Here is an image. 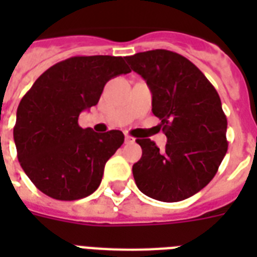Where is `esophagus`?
<instances>
[{
  "mask_svg": "<svg viewBox=\"0 0 257 257\" xmlns=\"http://www.w3.org/2000/svg\"><path fill=\"white\" fill-rule=\"evenodd\" d=\"M135 141V139H133L132 136H129V135H125V143L126 144H129V143H133Z\"/></svg>",
  "mask_w": 257,
  "mask_h": 257,
  "instance_id": "34e87169",
  "label": "esophagus"
}]
</instances>
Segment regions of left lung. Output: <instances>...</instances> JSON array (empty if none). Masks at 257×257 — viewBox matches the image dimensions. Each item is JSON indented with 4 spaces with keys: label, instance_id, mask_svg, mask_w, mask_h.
<instances>
[{
    "label": "left lung",
    "instance_id": "obj_1",
    "mask_svg": "<svg viewBox=\"0 0 257 257\" xmlns=\"http://www.w3.org/2000/svg\"><path fill=\"white\" fill-rule=\"evenodd\" d=\"M152 92V112L168 139L165 151L151 139H137L143 156L133 177L144 195L175 203L201 191L228 149L227 117L219 93L188 58L156 49L125 57Z\"/></svg>",
    "mask_w": 257,
    "mask_h": 257
}]
</instances>
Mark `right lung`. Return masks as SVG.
<instances>
[{
    "mask_svg": "<svg viewBox=\"0 0 257 257\" xmlns=\"http://www.w3.org/2000/svg\"><path fill=\"white\" fill-rule=\"evenodd\" d=\"M129 72L122 57L76 56L50 66L22 97L13 129L17 157L42 193L72 201L98 188L124 135L81 128L78 116L98 102L110 78Z\"/></svg>",
    "mask_w": 257,
    "mask_h": 257,
    "instance_id": "add662e5",
    "label": "right lung"
}]
</instances>
